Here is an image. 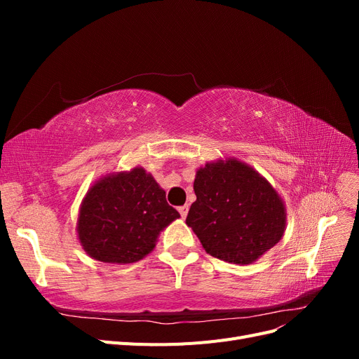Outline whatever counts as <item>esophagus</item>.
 <instances>
[{
	"mask_svg": "<svg viewBox=\"0 0 359 359\" xmlns=\"http://www.w3.org/2000/svg\"><path fill=\"white\" fill-rule=\"evenodd\" d=\"M178 211H180V214H181V217H182V219H186V217H187V214H189V205H184V206H180V208H178Z\"/></svg>",
	"mask_w": 359,
	"mask_h": 359,
	"instance_id": "34e87169",
	"label": "esophagus"
}]
</instances>
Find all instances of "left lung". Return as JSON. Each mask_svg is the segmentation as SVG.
I'll list each match as a JSON object with an SVG mask.
<instances>
[{
  "label": "left lung",
  "instance_id": "left-lung-1",
  "mask_svg": "<svg viewBox=\"0 0 359 359\" xmlns=\"http://www.w3.org/2000/svg\"><path fill=\"white\" fill-rule=\"evenodd\" d=\"M196 201L187 226L206 253L233 265H250L286 231V206L271 182L235 157L208 161L196 170Z\"/></svg>",
  "mask_w": 359,
  "mask_h": 359
}]
</instances>
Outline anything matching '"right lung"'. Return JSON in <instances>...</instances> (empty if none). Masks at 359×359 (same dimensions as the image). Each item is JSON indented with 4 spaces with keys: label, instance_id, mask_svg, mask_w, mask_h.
<instances>
[{
    "label": "right lung",
    "instance_id": "right-lung-1",
    "mask_svg": "<svg viewBox=\"0 0 359 359\" xmlns=\"http://www.w3.org/2000/svg\"><path fill=\"white\" fill-rule=\"evenodd\" d=\"M180 219L166 191L142 166L97 180L79 206L76 233L83 252L104 264H133L156 248L160 232Z\"/></svg>",
    "mask_w": 359,
    "mask_h": 359
}]
</instances>
